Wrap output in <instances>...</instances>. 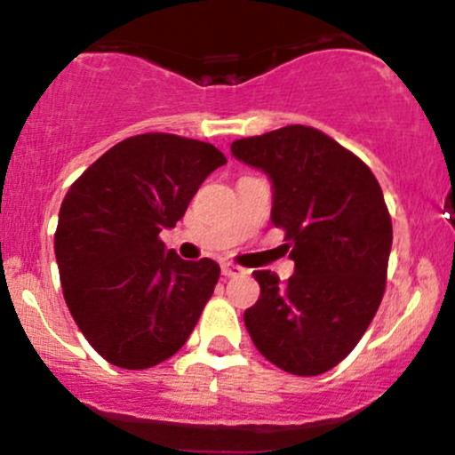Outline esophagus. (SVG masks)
I'll return each mask as SVG.
<instances>
[{
    "mask_svg": "<svg viewBox=\"0 0 455 455\" xmlns=\"http://www.w3.org/2000/svg\"><path fill=\"white\" fill-rule=\"evenodd\" d=\"M245 269L239 267V265H233V263H224L222 265V275L224 278H237V275H243Z\"/></svg>",
    "mask_w": 455,
    "mask_h": 455,
    "instance_id": "1",
    "label": "esophagus"
}]
</instances>
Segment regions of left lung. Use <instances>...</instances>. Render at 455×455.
Wrapping results in <instances>:
<instances>
[{
    "label": "left lung",
    "instance_id": "8db88e82",
    "mask_svg": "<svg viewBox=\"0 0 455 455\" xmlns=\"http://www.w3.org/2000/svg\"><path fill=\"white\" fill-rule=\"evenodd\" d=\"M231 151L269 175L271 222L295 260L286 282L254 271L260 297L245 329L271 363L316 377L357 347L383 299L394 237L383 190L365 162L310 126L233 140Z\"/></svg>",
    "mask_w": 455,
    "mask_h": 455
}]
</instances>
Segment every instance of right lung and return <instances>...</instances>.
<instances>
[{"mask_svg": "<svg viewBox=\"0 0 455 455\" xmlns=\"http://www.w3.org/2000/svg\"><path fill=\"white\" fill-rule=\"evenodd\" d=\"M222 164L212 143L148 132L113 145L68 190L55 231L61 289L83 336L108 363L158 365L195 329L220 267L166 252L160 231L175 227Z\"/></svg>", "mask_w": 455, "mask_h": 455, "instance_id": "obj_1", "label": "right lung"}]
</instances>
